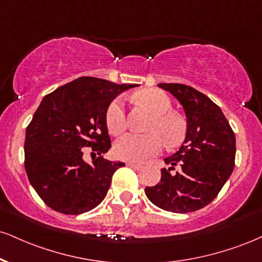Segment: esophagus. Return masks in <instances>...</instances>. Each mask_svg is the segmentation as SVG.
Instances as JSON below:
<instances>
[{
	"mask_svg": "<svg viewBox=\"0 0 262 262\" xmlns=\"http://www.w3.org/2000/svg\"><path fill=\"white\" fill-rule=\"evenodd\" d=\"M127 166L132 167V168L134 169H140L143 165H140V163H137V162H127Z\"/></svg>",
	"mask_w": 262,
	"mask_h": 262,
	"instance_id": "34e87169",
	"label": "esophagus"
}]
</instances>
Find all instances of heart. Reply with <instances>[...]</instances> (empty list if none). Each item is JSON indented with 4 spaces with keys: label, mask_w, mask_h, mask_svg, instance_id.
Masks as SVG:
<instances>
[{
    "label": "heart",
    "mask_w": 262,
    "mask_h": 262,
    "mask_svg": "<svg viewBox=\"0 0 262 262\" xmlns=\"http://www.w3.org/2000/svg\"><path fill=\"white\" fill-rule=\"evenodd\" d=\"M137 100L152 113L154 119L149 128L150 134H124L115 143L116 156L127 161H141L161 152L163 145L176 147L184 140L187 127L179 116L171 113L172 102L166 93L147 89L137 95ZM106 125L113 135L122 133L127 127L124 102L117 97L110 103L106 111Z\"/></svg>",
    "instance_id": "b5f03b06"
}]
</instances>
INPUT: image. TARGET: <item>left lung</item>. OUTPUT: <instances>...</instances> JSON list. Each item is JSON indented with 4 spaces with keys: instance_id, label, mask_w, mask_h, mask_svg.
<instances>
[{
    "instance_id": "8db88e82",
    "label": "left lung",
    "mask_w": 262,
    "mask_h": 262,
    "mask_svg": "<svg viewBox=\"0 0 262 262\" xmlns=\"http://www.w3.org/2000/svg\"><path fill=\"white\" fill-rule=\"evenodd\" d=\"M182 103L187 116V137L174 155L167 157L168 169L161 181L145 188L160 209L188 213L209 205L231 177L235 160V135L219 106L205 94L184 84H159ZM181 167L174 175L170 169Z\"/></svg>"
}]
</instances>
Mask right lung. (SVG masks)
<instances>
[{"label":"right lung","instance_id":"right-lung-1","mask_svg":"<svg viewBox=\"0 0 262 262\" xmlns=\"http://www.w3.org/2000/svg\"><path fill=\"white\" fill-rule=\"evenodd\" d=\"M134 86L81 77L41 101L27 127L24 166L30 184L52 210L80 215L105 199L113 173L124 166L102 156L111 147L107 107ZM84 147L94 151L91 164L83 161Z\"/></svg>","mask_w":262,"mask_h":262}]
</instances>
